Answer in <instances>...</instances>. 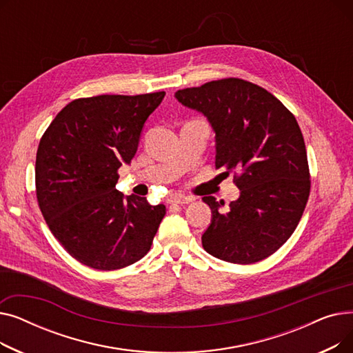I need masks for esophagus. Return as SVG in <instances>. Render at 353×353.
<instances>
[{
    "instance_id": "esophagus-1",
    "label": "esophagus",
    "mask_w": 353,
    "mask_h": 353,
    "mask_svg": "<svg viewBox=\"0 0 353 353\" xmlns=\"http://www.w3.org/2000/svg\"><path fill=\"white\" fill-rule=\"evenodd\" d=\"M170 205H188V203L193 201L192 197H184V196H172L167 199Z\"/></svg>"
}]
</instances>
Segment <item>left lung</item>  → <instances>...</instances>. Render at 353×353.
<instances>
[{"label": "left lung", "mask_w": 353, "mask_h": 353, "mask_svg": "<svg viewBox=\"0 0 353 353\" xmlns=\"http://www.w3.org/2000/svg\"><path fill=\"white\" fill-rule=\"evenodd\" d=\"M174 96L212 124L216 169L240 172L233 179L240 196L229 212H219L221 203L213 196L203 197L212 209L203 248L230 263L263 261L292 236L309 199L307 154L298 121L268 90L242 79L210 81Z\"/></svg>", "instance_id": "8db88e82"}]
</instances>
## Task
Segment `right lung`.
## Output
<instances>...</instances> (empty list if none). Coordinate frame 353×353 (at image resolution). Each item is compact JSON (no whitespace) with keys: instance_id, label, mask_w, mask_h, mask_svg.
<instances>
[{"instance_id":"1","label":"right lung","mask_w":353,"mask_h":353,"mask_svg":"<svg viewBox=\"0 0 353 353\" xmlns=\"http://www.w3.org/2000/svg\"><path fill=\"white\" fill-rule=\"evenodd\" d=\"M164 94L72 100L40 140L35 159L40 210L54 237L88 268L121 269L152 248L165 206H152L134 194L124 197L116 183Z\"/></svg>"}]
</instances>
